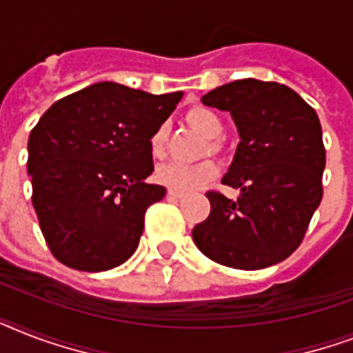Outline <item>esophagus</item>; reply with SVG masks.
I'll use <instances>...</instances> for the list:
<instances>
[{"instance_id": "1", "label": "esophagus", "mask_w": 353, "mask_h": 353, "mask_svg": "<svg viewBox=\"0 0 353 353\" xmlns=\"http://www.w3.org/2000/svg\"><path fill=\"white\" fill-rule=\"evenodd\" d=\"M168 196H170V198L181 199L183 196H185V192H181V190H174V188H168Z\"/></svg>"}]
</instances>
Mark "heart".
Segmentation results:
<instances>
[{"label":"heart","mask_w":353,"mask_h":353,"mask_svg":"<svg viewBox=\"0 0 353 353\" xmlns=\"http://www.w3.org/2000/svg\"><path fill=\"white\" fill-rule=\"evenodd\" d=\"M187 121L192 124L199 133H203L205 137L210 139L207 144V152L216 154L220 150V143L216 139L221 137L223 133V122L220 115L212 112L210 108L194 106L187 112ZM166 130L165 126H159L152 133L150 137V150L155 157H159L165 152ZM218 176V166L214 161H201L198 165H183V163H166L161 165L155 170V179L174 190L181 192H192L196 188H201L209 181H212Z\"/></svg>","instance_id":"b5f03b06"}]
</instances>
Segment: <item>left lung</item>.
I'll return each mask as SVG.
<instances>
[{"label":"left lung","mask_w":353,"mask_h":353,"mask_svg":"<svg viewBox=\"0 0 353 353\" xmlns=\"http://www.w3.org/2000/svg\"><path fill=\"white\" fill-rule=\"evenodd\" d=\"M201 102L234 119L240 144L221 183L240 188V198L207 192L210 214L192 229L196 245L227 268L282 262L302 243L323 199L326 150L317 113L288 85L256 79L220 85Z\"/></svg>","instance_id":"obj_1"}]
</instances>
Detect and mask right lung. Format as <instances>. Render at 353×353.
I'll list each match as a JSON object with an SVG mask.
<instances>
[{"label":"right lung","instance_id":"1","mask_svg":"<svg viewBox=\"0 0 353 353\" xmlns=\"http://www.w3.org/2000/svg\"><path fill=\"white\" fill-rule=\"evenodd\" d=\"M183 91L152 95L99 82L57 101L29 135L32 207L58 262L108 271L139 245L144 214L166 188L144 179L154 170L150 137Z\"/></svg>","mask_w":353,"mask_h":353}]
</instances>
